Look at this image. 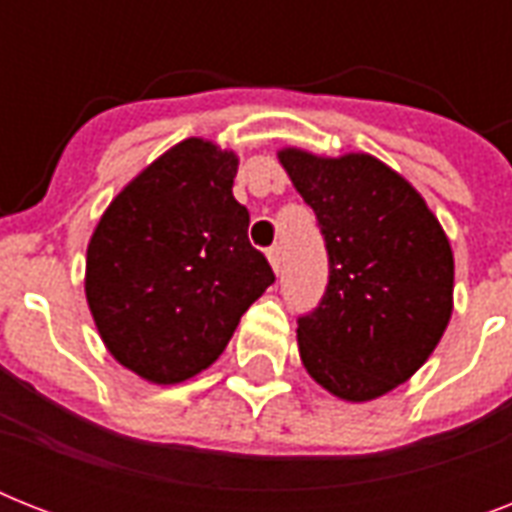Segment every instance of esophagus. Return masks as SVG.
Masks as SVG:
<instances>
[{
    "instance_id": "obj_1",
    "label": "esophagus",
    "mask_w": 512,
    "mask_h": 512,
    "mask_svg": "<svg viewBox=\"0 0 512 512\" xmlns=\"http://www.w3.org/2000/svg\"><path fill=\"white\" fill-rule=\"evenodd\" d=\"M268 263L276 273H281V263H284V255H281V247H271L268 249Z\"/></svg>"
}]
</instances>
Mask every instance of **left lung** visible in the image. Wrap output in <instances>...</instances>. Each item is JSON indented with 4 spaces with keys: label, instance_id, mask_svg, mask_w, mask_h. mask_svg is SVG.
Instances as JSON below:
<instances>
[{
    "label": "left lung",
    "instance_id": "8db88e82",
    "mask_svg": "<svg viewBox=\"0 0 512 512\" xmlns=\"http://www.w3.org/2000/svg\"><path fill=\"white\" fill-rule=\"evenodd\" d=\"M281 167L316 212L329 252L319 308L297 321L305 372L364 404L406 382L452 319L454 255L406 177L372 154L281 148Z\"/></svg>",
    "mask_w": 512,
    "mask_h": 512
}]
</instances>
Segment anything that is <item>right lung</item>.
I'll use <instances>...</instances> for the list:
<instances>
[{
	"instance_id": "obj_1",
	"label": "right lung",
	"mask_w": 512,
	"mask_h": 512,
	"mask_svg": "<svg viewBox=\"0 0 512 512\" xmlns=\"http://www.w3.org/2000/svg\"><path fill=\"white\" fill-rule=\"evenodd\" d=\"M236 151L180 140L116 193L87 244L84 295L108 353L154 385L212 366L273 284L233 199Z\"/></svg>"
}]
</instances>
